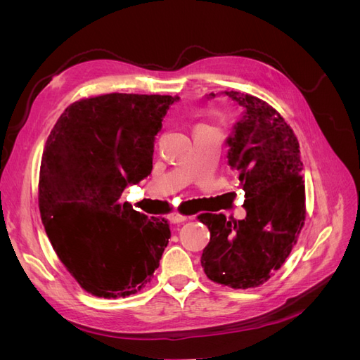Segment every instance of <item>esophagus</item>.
Instances as JSON below:
<instances>
[{
  "instance_id": "obj_1",
  "label": "esophagus",
  "mask_w": 360,
  "mask_h": 360,
  "mask_svg": "<svg viewBox=\"0 0 360 360\" xmlns=\"http://www.w3.org/2000/svg\"><path fill=\"white\" fill-rule=\"evenodd\" d=\"M169 221H171L172 224H180V222L188 221V216H184V214L176 212V213H172V214L169 216Z\"/></svg>"
}]
</instances>
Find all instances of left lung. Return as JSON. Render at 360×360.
Segmentation results:
<instances>
[{"label": "left lung", "instance_id": "left-lung-1", "mask_svg": "<svg viewBox=\"0 0 360 360\" xmlns=\"http://www.w3.org/2000/svg\"><path fill=\"white\" fill-rule=\"evenodd\" d=\"M225 94L245 111L226 143L228 163L245 191L246 217L198 216L210 231L201 266L210 281L246 290L274 276L297 242L307 217L303 163L296 135L274 106L245 93Z\"/></svg>", "mask_w": 360, "mask_h": 360}]
</instances>
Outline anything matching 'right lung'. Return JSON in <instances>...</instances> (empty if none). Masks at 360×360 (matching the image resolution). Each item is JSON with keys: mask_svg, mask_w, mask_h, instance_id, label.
<instances>
[{"mask_svg": "<svg viewBox=\"0 0 360 360\" xmlns=\"http://www.w3.org/2000/svg\"><path fill=\"white\" fill-rule=\"evenodd\" d=\"M179 96L110 93L84 97L57 120L43 150L39 209L51 245L96 297L143 290L171 237L120 197L153 168L155 135Z\"/></svg>", "mask_w": 360, "mask_h": 360, "instance_id": "right-lung-1", "label": "right lung"}]
</instances>
